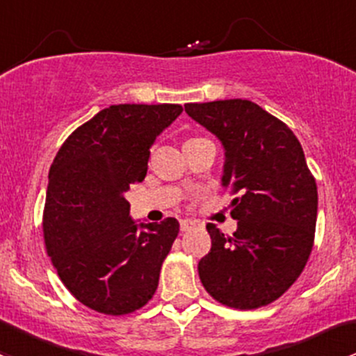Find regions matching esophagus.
I'll return each mask as SVG.
<instances>
[{"mask_svg":"<svg viewBox=\"0 0 356 356\" xmlns=\"http://www.w3.org/2000/svg\"><path fill=\"white\" fill-rule=\"evenodd\" d=\"M194 228V222H191V220H181V230L182 232H189Z\"/></svg>","mask_w":356,"mask_h":356,"instance_id":"34e87169","label":"esophagus"}]
</instances>
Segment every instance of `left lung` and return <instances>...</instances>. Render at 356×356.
<instances>
[{
	"label": "left lung",
	"instance_id": "obj_1",
	"mask_svg": "<svg viewBox=\"0 0 356 356\" xmlns=\"http://www.w3.org/2000/svg\"><path fill=\"white\" fill-rule=\"evenodd\" d=\"M191 119L225 152L222 188L237 193L234 237L208 223L211 249L197 264L220 304L257 309L275 302L305 268L314 244L317 186L300 141L285 122L250 100L186 104Z\"/></svg>",
	"mask_w": 356,
	"mask_h": 356
}]
</instances>
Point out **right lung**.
Returning <instances> with one entry per match:
<instances>
[{
    "mask_svg": "<svg viewBox=\"0 0 356 356\" xmlns=\"http://www.w3.org/2000/svg\"><path fill=\"white\" fill-rule=\"evenodd\" d=\"M181 112L179 104L107 107L70 134L49 168L47 254L71 295L97 312H133L159 286L179 222L138 223L124 193L143 181L149 148Z\"/></svg>",
    "mask_w": 356,
    "mask_h": 356,
    "instance_id": "add662e5",
    "label": "right lung"
}]
</instances>
